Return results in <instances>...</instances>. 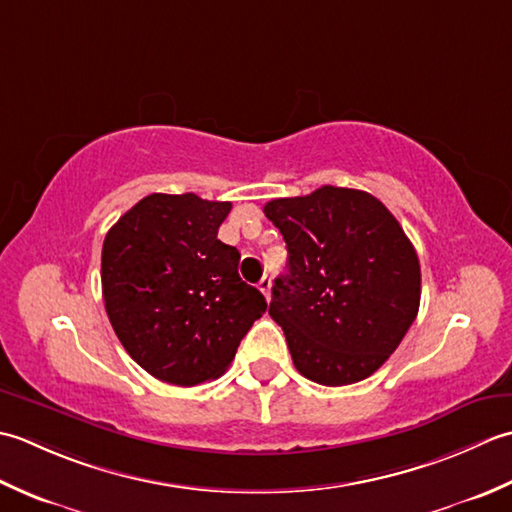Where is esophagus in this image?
Instances as JSON below:
<instances>
[{
	"instance_id": "1",
	"label": "esophagus",
	"mask_w": 512,
	"mask_h": 512,
	"mask_svg": "<svg viewBox=\"0 0 512 512\" xmlns=\"http://www.w3.org/2000/svg\"><path fill=\"white\" fill-rule=\"evenodd\" d=\"M258 289L260 291H263V294H265V298L269 300V294H271V276H263V278H260V283H258Z\"/></svg>"
}]
</instances>
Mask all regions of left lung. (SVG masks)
Listing matches in <instances>:
<instances>
[{
	"label": "left lung",
	"mask_w": 512,
	"mask_h": 512,
	"mask_svg": "<svg viewBox=\"0 0 512 512\" xmlns=\"http://www.w3.org/2000/svg\"><path fill=\"white\" fill-rule=\"evenodd\" d=\"M265 216L287 243L269 316L307 380L344 387L378 371L420 309V260L378 198L349 187L276 198Z\"/></svg>",
	"instance_id": "obj_1"
}]
</instances>
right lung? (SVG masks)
<instances>
[{
	"mask_svg": "<svg viewBox=\"0 0 512 512\" xmlns=\"http://www.w3.org/2000/svg\"><path fill=\"white\" fill-rule=\"evenodd\" d=\"M232 203L150 194L110 227L101 287L112 329L156 380L194 387L225 373L265 314V296L238 276L241 254L218 241Z\"/></svg>",
	"mask_w": 512,
	"mask_h": 512,
	"instance_id": "obj_1",
	"label": "right lung"
}]
</instances>
